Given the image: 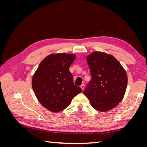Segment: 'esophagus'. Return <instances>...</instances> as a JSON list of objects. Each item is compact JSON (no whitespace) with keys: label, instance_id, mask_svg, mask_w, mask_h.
I'll list each match as a JSON object with an SVG mask.
<instances>
[{"label":"esophagus","instance_id":"34e87169","mask_svg":"<svg viewBox=\"0 0 147 147\" xmlns=\"http://www.w3.org/2000/svg\"><path fill=\"white\" fill-rule=\"evenodd\" d=\"M84 86H85V84H82V85L80 86V87H81V88L82 89V90H83V91L84 90Z\"/></svg>","mask_w":147,"mask_h":147}]
</instances>
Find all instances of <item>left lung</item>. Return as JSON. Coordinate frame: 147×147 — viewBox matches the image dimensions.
Returning a JSON list of instances; mask_svg holds the SVG:
<instances>
[{"instance_id": "8db88e82", "label": "left lung", "mask_w": 147, "mask_h": 147, "mask_svg": "<svg viewBox=\"0 0 147 147\" xmlns=\"http://www.w3.org/2000/svg\"><path fill=\"white\" fill-rule=\"evenodd\" d=\"M91 79L83 91L92 107L107 112L123 98L127 84L125 70L119 62L107 53L95 51L86 57Z\"/></svg>"}]
</instances>
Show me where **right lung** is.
Returning a JSON list of instances; mask_svg holds the SVG:
<instances>
[{
  "instance_id": "right-lung-1",
  "label": "right lung",
  "mask_w": 147,
  "mask_h": 147,
  "mask_svg": "<svg viewBox=\"0 0 147 147\" xmlns=\"http://www.w3.org/2000/svg\"><path fill=\"white\" fill-rule=\"evenodd\" d=\"M75 57L65 53L48 56L41 62L32 77V86L37 99L53 112L67 107L74 97L82 91L74 84L69 71Z\"/></svg>"
}]
</instances>
